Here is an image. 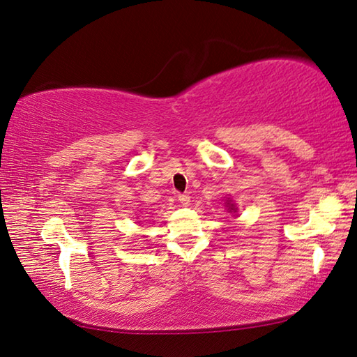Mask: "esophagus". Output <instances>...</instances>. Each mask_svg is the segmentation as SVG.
Segmentation results:
<instances>
[{"label": "esophagus", "mask_w": 357, "mask_h": 357, "mask_svg": "<svg viewBox=\"0 0 357 357\" xmlns=\"http://www.w3.org/2000/svg\"><path fill=\"white\" fill-rule=\"evenodd\" d=\"M178 199H179V202L183 206H188L190 204V197H188V195H184V193H179L178 195Z\"/></svg>", "instance_id": "34e87169"}]
</instances>
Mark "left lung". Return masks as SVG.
Segmentation results:
<instances>
[{
	"label": "left lung",
	"instance_id": "1",
	"mask_svg": "<svg viewBox=\"0 0 357 357\" xmlns=\"http://www.w3.org/2000/svg\"><path fill=\"white\" fill-rule=\"evenodd\" d=\"M226 206H227V211H229V212H234V213L236 212V207H235L234 204H230V201H227Z\"/></svg>",
	"mask_w": 357,
	"mask_h": 357
}]
</instances>
